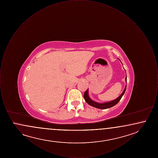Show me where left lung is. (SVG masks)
<instances>
[{"label": "left lung", "instance_id": "left-lung-1", "mask_svg": "<svg viewBox=\"0 0 158 158\" xmlns=\"http://www.w3.org/2000/svg\"><path fill=\"white\" fill-rule=\"evenodd\" d=\"M126 82H127V76L126 77L125 79ZM126 87H127V85H126V87L124 88V90L123 91V92L121 93L120 95L116 98L115 99L109 101V102H103V103H99V102H95L94 101H93L91 98L89 97V91H88V89L85 91V92L84 93L83 95V97L85 100V101L89 104V105L94 106L95 108H99V109H102V110H104V109H107V108H110L111 107H113L114 105H116L120 101L121 99L122 98V97L123 96V95L124 94L126 90Z\"/></svg>", "mask_w": 158, "mask_h": 158}]
</instances>
